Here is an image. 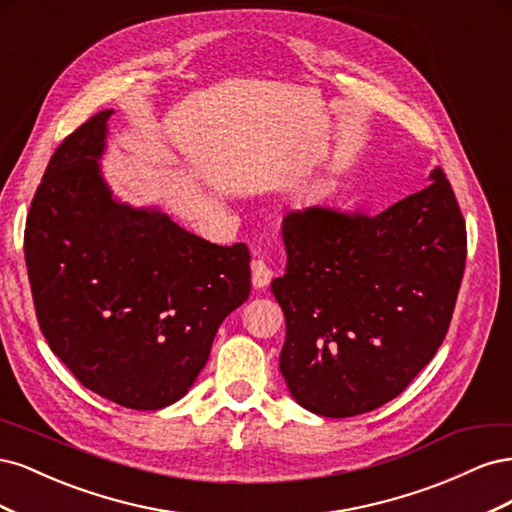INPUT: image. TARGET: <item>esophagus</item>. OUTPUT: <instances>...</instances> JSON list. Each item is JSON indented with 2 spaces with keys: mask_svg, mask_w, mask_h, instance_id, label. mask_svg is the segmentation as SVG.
I'll return each mask as SVG.
<instances>
[{
  "mask_svg": "<svg viewBox=\"0 0 512 512\" xmlns=\"http://www.w3.org/2000/svg\"><path fill=\"white\" fill-rule=\"evenodd\" d=\"M273 277L271 267L262 258L252 260V284L254 288H267Z\"/></svg>",
  "mask_w": 512,
  "mask_h": 512,
  "instance_id": "obj_1",
  "label": "esophagus"
}]
</instances>
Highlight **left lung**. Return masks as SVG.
Here are the masks:
<instances>
[{
	"label": "left lung",
	"instance_id": "left-lung-1",
	"mask_svg": "<svg viewBox=\"0 0 512 512\" xmlns=\"http://www.w3.org/2000/svg\"><path fill=\"white\" fill-rule=\"evenodd\" d=\"M429 179L378 215L307 207L284 218L288 265L271 290L286 318L280 371L305 410H376L442 346L468 237L444 170Z\"/></svg>",
	"mask_w": 512,
	"mask_h": 512
}]
</instances>
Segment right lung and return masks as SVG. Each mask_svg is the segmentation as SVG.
Here are the masks:
<instances>
[{"mask_svg":"<svg viewBox=\"0 0 512 512\" xmlns=\"http://www.w3.org/2000/svg\"><path fill=\"white\" fill-rule=\"evenodd\" d=\"M111 108L55 149L25 222L40 331L83 386L132 410L188 393L224 318L250 297L247 245H215L102 179Z\"/></svg>","mask_w":512,"mask_h":512,"instance_id":"1","label":"right lung"}]
</instances>
